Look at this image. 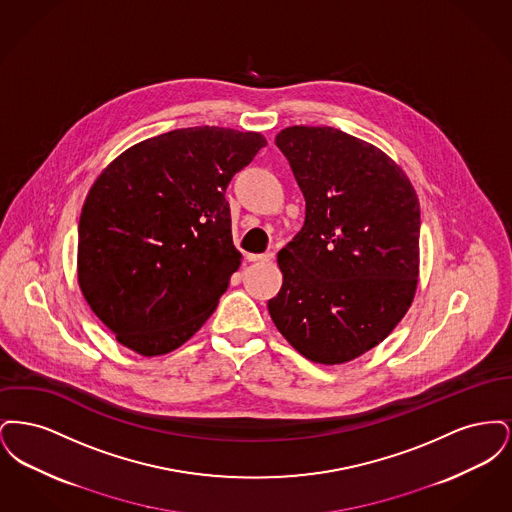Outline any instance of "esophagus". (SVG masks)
Returning <instances> with one entry per match:
<instances>
[{"mask_svg": "<svg viewBox=\"0 0 512 512\" xmlns=\"http://www.w3.org/2000/svg\"><path fill=\"white\" fill-rule=\"evenodd\" d=\"M272 259H274V253H249V255H247V261H251V263L272 261Z\"/></svg>", "mask_w": 512, "mask_h": 512, "instance_id": "esophagus-1", "label": "esophagus"}]
</instances>
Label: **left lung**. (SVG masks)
Listing matches in <instances>:
<instances>
[{
    "label": "left lung",
    "instance_id": "1",
    "mask_svg": "<svg viewBox=\"0 0 512 512\" xmlns=\"http://www.w3.org/2000/svg\"><path fill=\"white\" fill-rule=\"evenodd\" d=\"M276 146L305 197V222L278 253L276 328L307 359L347 363L405 317L418 278L420 207L386 153L332 126H290Z\"/></svg>",
    "mask_w": 512,
    "mask_h": 512
}]
</instances>
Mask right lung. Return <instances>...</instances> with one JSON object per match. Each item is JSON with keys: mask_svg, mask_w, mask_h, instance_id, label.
Masks as SVG:
<instances>
[{"mask_svg": "<svg viewBox=\"0 0 512 512\" xmlns=\"http://www.w3.org/2000/svg\"><path fill=\"white\" fill-rule=\"evenodd\" d=\"M265 146L259 132L180 128L99 174L78 224V284L124 347L165 355L213 315L242 263L224 194Z\"/></svg>", "mask_w": 512, "mask_h": 512, "instance_id": "add662e5", "label": "right lung"}]
</instances>
